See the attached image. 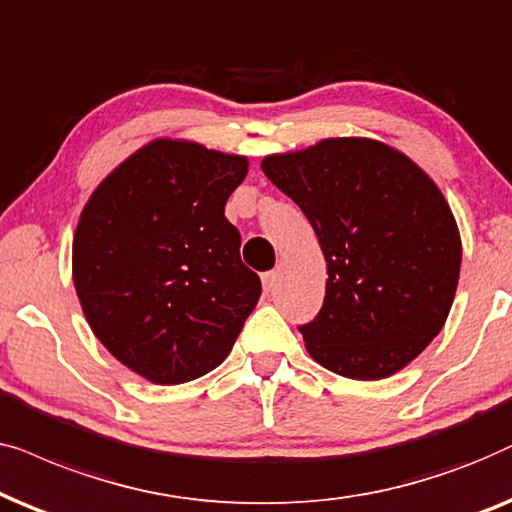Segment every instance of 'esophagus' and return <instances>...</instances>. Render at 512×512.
<instances>
[{"instance_id":"esophagus-1","label":"esophagus","mask_w":512,"mask_h":512,"mask_svg":"<svg viewBox=\"0 0 512 512\" xmlns=\"http://www.w3.org/2000/svg\"><path fill=\"white\" fill-rule=\"evenodd\" d=\"M276 283H278V271H267V274H262V285L267 292L274 290Z\"/></svg>"}]
</instances>
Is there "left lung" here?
Segmentation results:
<instances>
[{
  "label": "left lung",
  "mask_w": 512,
  "mask_h": 512,
  "mask_svg": "<svg viewBox=\"0 0 512 512\" xmlns=\"http://www.w3.org/2000/svg\"><path fill=\"white\" fill-rule=\"evenodd\" d=\"M262 170L302 208L327 262L323 306L299 325L306 351L349 379L403 370L442 330L459 283L445 196L405 154L367 138L267 156Z\"/></svg>",
  "instance_id": "8db88e82"
}]
</instances>
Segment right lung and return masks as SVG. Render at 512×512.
<instances>
[{"instance_id":"obj_1","label":"right lung","mask_w":512,"mask_h":512,"mask_svg":"<svg viewBox=\"0 0 512 512\" xmlns=\"http://www.w3.org/2000/svg\"><path fill=\"white\" fill-rule=\"evenodd\" d=\"M245 156L154 140L102 180L72 243L81 309L119 363L154 384L215 370L262 295L224 217Z\"/></svg>"}]
</instances>
